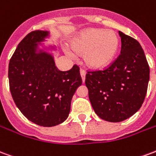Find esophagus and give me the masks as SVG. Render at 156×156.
Returning a JSON list of instances; mask_svg holds the SVG:
<instances>
[{
    "mask_svg": "<svg viewBox=\"0 0 156 156\" xmlns=\"http://www.w3.org/2000/svg\"><path fill=\"white\" fill-rule=\"evenodd\" d=\"M80 75H81V77H82V80H83V82L84 83V81H85L86 73L83 70H80Z\"/></svg>",
    "mask_w": 156,
    "mask_h": 156,
    "instance_id": "34e87169",
    "label": "esophagus"
}]
</instances>
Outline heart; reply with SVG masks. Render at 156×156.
<instances>
[{
  "instance_id": "b5f03b06",
  "label": "heart",
  "mask_w": 156,
  "mask_h": 156,
  "mask_svg": "<svg viewBox=\"0 0 156 156\" xmlns=\"http://www.w3.org/2000/svg\"><path fill=\"white\" fill-rule=\"evenodd\" d=\"M72 51L83 55L86 67L102 69L111 63L119 47V39L112 30L89 29L74 37L70 42Z\"/></svg>"
}]
</instances>
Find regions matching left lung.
<instances>
[{"mask_svg":"<svg viewBox=\"0 0 156 156\" xmlns=\"http://www.w3.org/2000/svg\"><path fill=\"white\" fill-rule=\"evenodd\" d=\"M121 54L103 71L88 72L85 84L94 111L101 119L119 122L139 111L147 93L150 67L133 38L119 31Z\"/></svg>","mask_w":156,"mask_h":156,"instance_id":"8db88e82","label":"left lung"}]
</instances>
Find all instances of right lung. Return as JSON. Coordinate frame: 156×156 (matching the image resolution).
I'll return each mask as SVG.
<instances>
[{"instance_id":"right-lung-1","label":"right lung","mask_w":156,"mask_h":156,"mask_svg":"<svg viewBox=\"0 0 156 156\" xmlns=\"http://www.w3.org/2000/svg\"><path fill=\"white\" fill-rule=\"evenodd\" d=\"M49 37V31L29 33L18 44L8 67L15 104L23 116L42 127H53L67 119L72 98L82 84L77 65L66 72L56 68L54 56L46 51L55 47L41 43Z\"/></svg>"}]
</instances>
